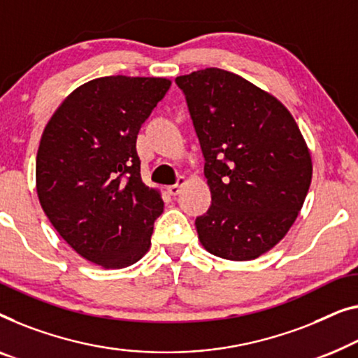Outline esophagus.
Segmentation results:
<instances>
[{"label": "esophagus", "mask_w": 358, "mask_h": 358, "mask_svg": "<svg viewBox=\"0 0 358 358\" xmlns=\"http://www.w3.org/2000/svg\"><path fill=\"white\" fill-rule=\"evenodd\" d=\"M184 184H185V178H184V176H180V178H178V182H176L174 185H169V187L166 189L168 194L173 195V196L178 195L180 192V187H182Z\"/></svg>", "instance_id": "34e87169"}]
</instances>
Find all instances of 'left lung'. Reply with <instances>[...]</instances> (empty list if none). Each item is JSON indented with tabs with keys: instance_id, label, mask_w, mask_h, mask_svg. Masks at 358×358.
Instances as JSON below:
<instances>
[{
	"instance_id": "8db88e82",
	"label": "left lung",
	"mask_w": 358,
	"mask_h": 358,
	"mask_svg": "<svg viewBox=\"0 0 358 358\" xmlns=\"http://www.w3.org/2000/svg\"><path fill=\"white\" fill-rule=\"evenodd\" d=\"M205 158L211 205L195 220L206 250L253 260L286 236L312 182V158L297 122L269 93L208 67L180 76Z\"/></svg>"
}]
</instances>
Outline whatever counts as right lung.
I'll return each mask as SVG.
<instances>
[{
  "mask_svg": "<svg viewBox=\"0 0 358 358\" xmlns=\"http://www.w3.org/2000/svg\"><path fill=\"white\" fill-rule=\"evenodd\" d=\"M169 87L162 77L90 80L61 103L41 136V208L59 236L98 266L126 268L150 247L163 200L142 182L136 143Z\"/></svg>",
  "mask_w": 358,
  "mask_h": 358,
  "instance_id": "add662e5",
  "label": "right lung"
}]
</instances>
